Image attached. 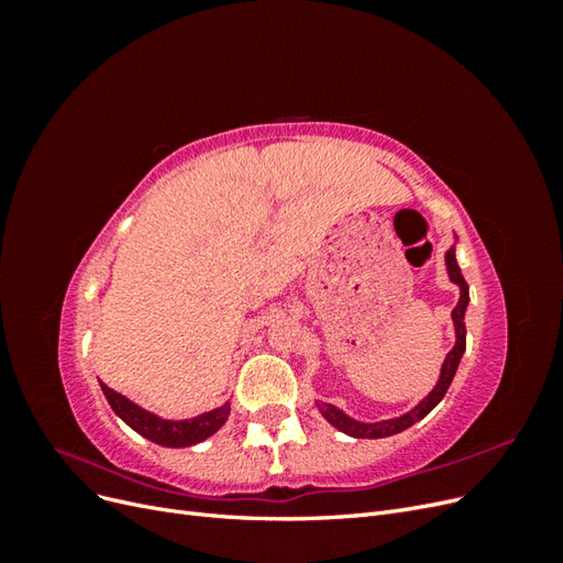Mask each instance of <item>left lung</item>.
I'll use <instances>...</instances> for the list:
<instances>
[{"label": "left lung", "instance_id": "obj_1", "mask_svg": "<svg viewBox=\"0 0 563 563\" xmlns=\"http://www.w3.org/2000/svg\"><path fill=\"white\" fill-rule=\"evenodd\" d=\"M446 267H449V277L451 282H455L460 286V300L453 308V323H455V347L446 354L444 360V366H441V378L437 383V387L430 391L428 399H422L413 411H408L406 416L401 418H395V420H383V422H373V424H366V422H356L352 420L350 416H345L343 411H338L335 406L331 404H321V413L323 418H327L333 428H338L340 432H347L350 437H356V439H380V437H389V434H397V432H404L406 428H411L413 422L422 420L424 416H428L432 408L444 399L446 389L455 376L457 371V364H460V356H463L465 352V310H467V302H470V291H467V282L463 277V272H460L457 267V261H455V249H449L446 251Z\"/></svg>", "mask_w": 563, "mask_h": 563}]
</instances>
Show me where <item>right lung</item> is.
I'll return each mask as SVG.
<instances>
[{"label":"right lung","mask_w":563,"mask_h":563,"mask_svg":"<svg viewBox=\"0 0 563 563\" xmlns=\"http://www.w3.org/2000/svg\"><path fill=\"white\" fill-rule=\"evenodd\" d=\"M103 387V395L110 401L112 411L122 418L131 428L147 437L150 441L162 446H172V449H180V446H192L197 441L211 437L213 432H218L223 428L228 416H230V404L216 408V411H209L203 416H197L192 420H164L157 418L155 413L143 411L141 406H135L133 401H129L124 395H119L112 387L100 383Z\"/></svg>","instance_id":"1"}]
</instances>
